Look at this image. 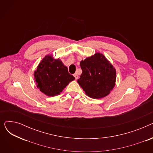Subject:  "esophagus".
Segmentation results:
<instances>
[{"instance_id":"1","label":"esophagus","mask_w":153,"mask_h":153,"mask_svg":"<svg viewBox=\"0 0 153 153\" xmlns=\"http://www.w3.org/2000/svg\"><path fill=\"white\" fill-rule=\"evenodd\" d=\"M74 77H75L76 80H77V79H78V75H77V73H75V74H74Z\"/></svg>"}]
</instances>
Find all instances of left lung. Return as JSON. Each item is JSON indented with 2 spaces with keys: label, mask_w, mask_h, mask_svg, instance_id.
Returning a JSON list of instances; mask_svg holds the SVG:
<instances>
[{
  "label": "left lung",
  "mask_w": 153,
  "mask_h": 153,
  "mask_svg": "<svg viewBox=\"0 0 153 153\" xmlns=\"http://www.w3.org/2000/svg\"><path fill=\"white\" fill-rule=\"evenodd\" d=\"M80 66L82 72L77 82L89 97L103 98L114 89L116 71L102 54L97 53L87 58Z\"/></svg>",
  "instance_id": "1"
}]
</instances>
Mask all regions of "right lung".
<instances>
[{
  "mask_svg": "<svg viewBox=\"0 0 153 153\" xmlns=\"http://www.w3.org/2000/svg\"><path fill=\"white\" fill-rule=\"evenodd\" d=\"M37 87L48 96L59 95L68 84L75 79L70 74L62 62L55 59L52 55H47L40 62L35 72Z\"/></svg>",
  "mask_w": 153,
  "mask_h": 153,
  "instance_id": "add662e5",
  "label": "right lung"
}]
</instances>
